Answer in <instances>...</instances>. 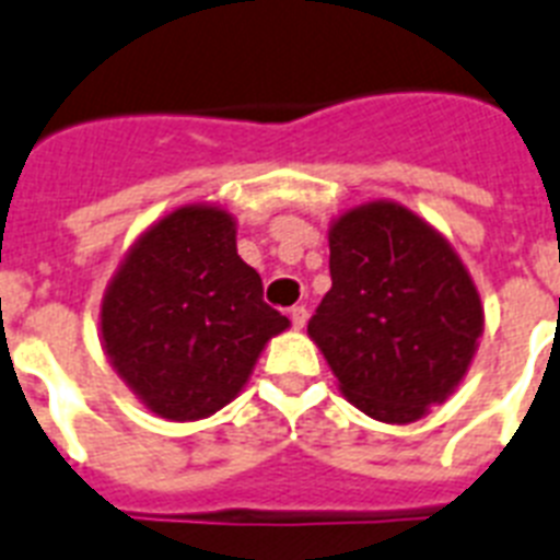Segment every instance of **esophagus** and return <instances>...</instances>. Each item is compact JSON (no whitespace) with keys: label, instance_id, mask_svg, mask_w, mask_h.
<instances>
[{"label":"esophagus","instance_id":"34e87169","mask_svg":"<svg viewBox=\"0 0 560 560\" xmlns=\"http://www.w3.org/2000/svg\"><path fill=\"white\" fill-rule=\"evenodd\" d=\"M290 322H293L295 330H302V327L307 325V307H304V304H295V307H290Z\"/></svg>","mask_w":560,"mask_h":560}]
</instances>
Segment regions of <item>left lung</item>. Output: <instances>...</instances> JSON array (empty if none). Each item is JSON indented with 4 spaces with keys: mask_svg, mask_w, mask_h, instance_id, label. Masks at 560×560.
Returning a JSON list of instances; mask_svg holds the SVG:
<instances>
[{
    "mask_svg": "<svg viewBox=\"0 0 560 560\" xmlns=\"http://www.w3.org/2000/svg\"><path fill=\"white\" fill-rule=\"evenodd\" d=\"M330 281L307 334L359 411L420 420L460 385L483 334V304L460 256L394 201L330 224Z\"/></svg>",
    "mask_w": 560,
    "mask_h": 560,
    "instance_id": "8db88e82",
    "label": "left lung"
}]
</instances>
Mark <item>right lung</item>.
<instances>
[{"label": "right lung", "instance_id": "add662e5", "mask_svg": "<svg viewBox=\"0 0 560 560\" xmlns=\"http://www.w3.org/2000/svg\"><path fill=\"white\" fill-rule=\"evenodd\" d=\"M261 295L235 249V218L186 203L131 244L100 304V339L149 411L203 420L238 397L265 345L290 327Z\"/></svg>", "mask_w": 560, "mask_h": 560}]
</instances>
